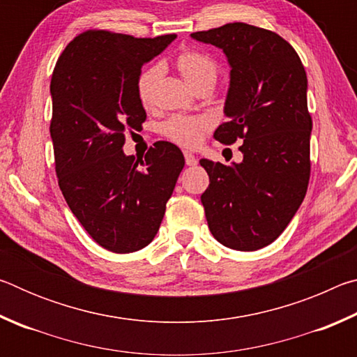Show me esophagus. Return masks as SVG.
Listing matches in <instances>:
<instances>
[{
  "mask_svg": "<svg viewBox=\"0 0 357 357\" xmlns=\"http://www.w3.org/2000/svg\"><path fill=\"white\" fill-rule=\"evenodd\" d=\"M184 157H185V164L189 165V167H193V165H197V157L193 155L192 153H184Z\"/></svg>",
  "mask_w": 357,
  "mask_h": 357,
  "instance_id": "esophagus-1",
  "label": "esophagus"
}]
</instances>
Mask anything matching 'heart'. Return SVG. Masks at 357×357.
Wrapping results in <instances>:
<instances>
[{
	"mask_svg": "<svg viewBox=\"0 0 357 357\" xmlns=\"http://www.w3.org/2000/svg\"><path fill=\"white\" fill-rule=\"evenodd\" d=\"M176 66L184 80L193 88L202 82H214L217 78V64L206 53L197 50H185L179 53L176 58ZM162 75V68L159 64L149 66L144 69L137 80L138 98L144 105L153 99L155 84ZM208 129V123L200 118L193 116H173L162 126L164 135L181 146L192 148L200 143L202 137Z\"/></svg>",
	"mask_w": 357,
	"mask_h": 357,
	"instance_id": "obj_1",
	"label": "heart"
}]
</instances>
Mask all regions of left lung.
Returning <instances> with one entry per match:
<instances>
[{
	"label": "left lung",
	"instance_id": "obj_1",
	"mask_svg": "<svg viewBox=\"0 0 357 357\" xmlns=\"http://www.w3.org/2000/svg\"><path fill=\"white\" fill-rule=\"evenodd\" d=\"M225 53L227 123L214 138H243L239 164L202 159L209 185L202 195L208 227L220 244L252 252L280 236L304 200L310 178L312 118L307 75L298 53L279 34L227 23L190 34Z\"/></svg>",
	"mask_w": 357,
	"mask_h": 357
}]
</instances>
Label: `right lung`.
<instances>
[{
	"instance_id": "right-lung-1",
	"label": "right lung",
	"mask_w": 357,
	"mask_h": 357,
	"mask_svg": "<svg viewBox=\"0 0 357 357\" xmlns=\"http://www.w3.org/2000/svg\"><path fill=\"white\" fill-rule=\"evenodd\" d=\"M176 36L86 31L64 48L50 83V137L59 189L89 236L114 253L137 252L159 231L184 155L157 142L144 159L124 154L126 130L146 119L137 93L143 64Z\"/></svg>"
}]
</instances>
